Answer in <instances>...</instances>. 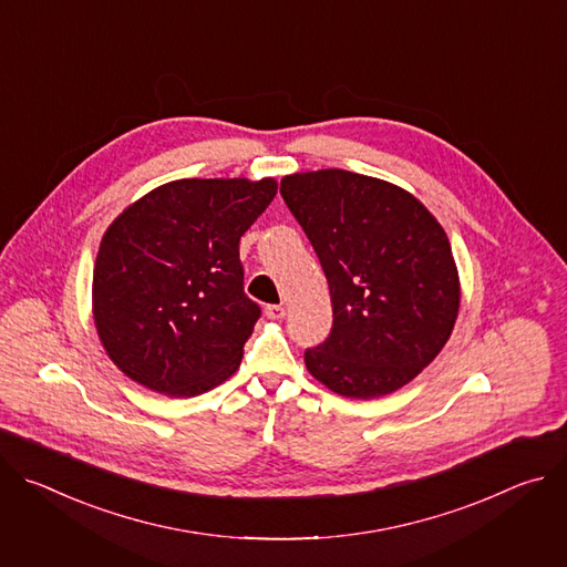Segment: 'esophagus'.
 I'll use <instances>...</instances> for the list:
<instances>
[{"mask_svg":"<svg viewBox=\"0 0 567 567\" xmlns=\"http://www.w3.org/2000/svg\"><path fill=\"white\" fill-rule=\"evenodd\" d=\"M265 313H267V318H271V320H280V318H285V307H282V305H267V307H265Z\"/></svg>","mask_w":567,"mask_h":567,"instance_id":"1","label":"esophagus"}]
</instances>
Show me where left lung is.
I'll return each instance as SVG.
<instances>
[{
  "instance_id": "left-lung-1",
  "label": "left lung",
  "mask_w": 567,
  "mask_h": 567,
  "mask_svg": "<svg viewBox=\"0 0 567 567\" xmlns=\"http://www.w3.org/2000/svg\"><path fill=\"white\" fill-rule=\"evenodd\" d=\"M280 195L326 271L332 332L305 350V365L332 392L390 394L413 381L446 346L460 278L449 237L429 208L383 179L296 173Z\"/></svg>"
}]
</instances>
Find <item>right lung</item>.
Wrapping results in <instances>:
<instances>
[{
  "label": "right lung",
  "instance_id": "1",
  "mask_svg": "<svg viewBox=\"0 0 567 567\" xmlns=\"http://www.w3.org/2000/svg\"><path fill=\"white\" fill-rule=\"evenodd\" d=\"M276 193V179H179L110 224L92 302L99 339L123 374L195 396L239 368L260 318L245 293L239 237Z\"/></svg>",
  "mask_w": 567,
  "mask_h": 567
}]
</instances>
